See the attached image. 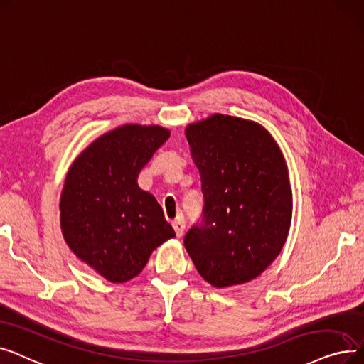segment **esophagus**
Returning a JSON list of instances; mask_svg holds the SVG:
<instances>
[{"label": "esophagus", "mask_w": 364, "mask_h": 364, "mask_svg": "<svg viewBox=\"0 0 364 364\" xmlns=\"http://www.w3.org/2000/svg\"><path fill=\"white\" fill-rule=\"evenodd\" d=\"M171 225H173V228H175L176 235H178V237H182L183 230H185V219H183V216H182V215L178 216L175 220L171 222Z\"/></svg>", "instance_id": "1"}]
</instances>
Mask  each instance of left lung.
Instances as JSON below:
<instances>
[{
    "mask_svg": "<svg viewBox=\"0 0 364 364\" xmlns=\"http://www.w3.org/2000/svg\"><path fill=\"white\" fill-rule=\"evenodd\" d=\"M201 176V222L183 238L186 252L215 287L243 284L280 255L291 220L283 154L255 121L215 114L186 127Z\"/></svg>",
    "mask_w": 364,
    "mask_h": 364,
    "instance_id": "obj_1",
    "label": "left lung"
}]
</instances>
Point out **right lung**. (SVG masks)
<instances>
[{
    "label": "right lung",
    "instance_id": "1",
    "mask_svg": "<svg viewBox=\"0 0 364 364\" xmlns=\"http://www.w3.org/2000/svg\"><path fill=\"white\" fill-rule=\"evenodd\" d=\"M168 136L160 126H121L99 136L68 170L60 196L65 241L108 282L132 280L152 250L175 237L161 205L137 185Z\"/></svg>",
    "mask_w": 364,
    "mask_h": 364
}]
</instances>
